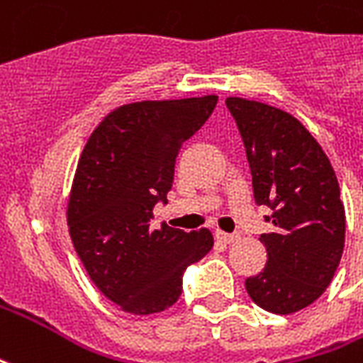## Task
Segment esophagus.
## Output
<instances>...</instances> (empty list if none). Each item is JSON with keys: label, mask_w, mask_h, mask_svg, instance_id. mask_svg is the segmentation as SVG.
I'll use <instances>...</instances> for the list:
<instances>
[{"label": "esophagus", "mask_w": 363, "mask_h": 363, "mask_svg": "<svg viewBox=\"0 0 363 363\" xmlns=\"http://www.w3.org/2000/svg\"><path fill=\"white\" fill-rule=\"evenodd\" d=\"M216 238H217V240H219V242H223V244H230V242H235L238 236H236V235H229V233H221V230H217Z\"/></svg>", "instance_id": "esophagus-1"}]
</instances>
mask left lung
Listing matches in <instances>:
<instances>
[{
  "label": "left lung",
  "mask_w": 363,
  "mask_h": 363,
  "mask_svg": "<svg viewBox=\"0 0 363 363\" xmlns=\"http://www.w3.org/2000/svg\"><path fill=\"white\" fill-rule=\"evenodd\" d=\"M242 136L254 200L267 206L271 233L259 236L267 264L246 279L259 308L286 315L313 304L333 281L345 248L346 217L331 161L308 128L286 111L227 98Z\"/></svg>",
  "instance_id": "1"
}]
</instances>
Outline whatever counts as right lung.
Returning <instances> with one entry per match:
<instances>
[{"instance_id":"right-lung-1","label":"right lung","mask_w":363,"mask_h":363,"mask_svg":"<svg viewBox=\"0 0 363 363\" xmlns=\"http://www.w3.org/2000/svg\"><path fill=\"white\" fill-rule=\"evenodd\" d=\"M216 106L217 96L121 106L86 142L67 208L69 233L94 284L123 311L167 310L181 296L184 269L213 246L208 229L150 223L155 203H167L182 144Z\"/></svg>"}]
</instances>
